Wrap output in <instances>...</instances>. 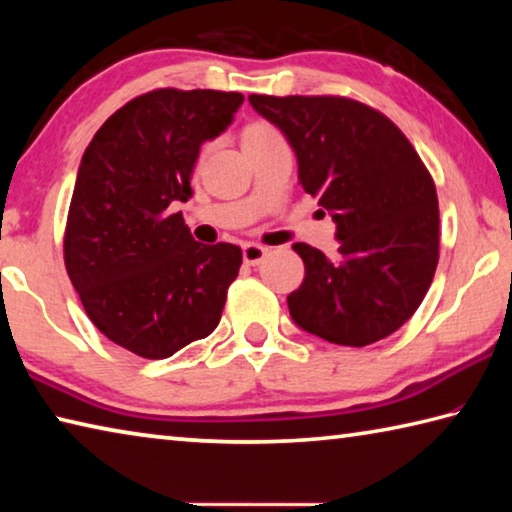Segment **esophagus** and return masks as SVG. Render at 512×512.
<instances>
[{
	"label": "esophagus",
	"mask_w": 512,
	"mask_h": 512,
	"mask_svg": "<svg viewBox=\"0 0 512 512\" xmlns=\"http://www.w3.org/2000/svg\"><path fill=\"white\" fill-rule=\"evenodd\" d=\"M266 255H268L266 246H259V244H246L244 246V262L250 264V266H257L259 262H264Z\"/></svg>",
	"instance_id": "esophagus-1"
}]
</instances>
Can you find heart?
Instances as JSON below:
<instances>
[{
	"mask_svg": "<svg viewBox=\"0 0 512 512\" xmlns=\"http://www.w3.org/2000/svg\"><path fill=\"white\" fill-rule=\"evenodd\" d=\"M271 131H275L273 126H268V124H250L246 131H244V137H253V135H262V133H271Z\"/></svg>",
	"mask_w": 512,
	"mask_h": 512,
	"instance_id": "heart-1",
	"label": "heart"
}]
</instances>
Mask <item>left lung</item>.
<instances>
[{
	"label": "left lung",
	"instance_id": "left-lung-1",
	"mask_svg": "<svg viewBox=\"0 0 512 512\" xmlns=\"http://www.w3.org/2000/svg\"><path fill=\"white\" fill-rule=\"evenodd\" d=\"M250 106L287 135L298 178L339 228V255L293 244L305 280L291 318L329 343L386 339L427 296L440 250L438 194L418 151L384 112L339 94L268 97Z\"/></svg>",
	"mask_w": 512,
	"mask_h": 512
}]
</instances>
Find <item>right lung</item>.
<instances>
[{
  "instance_id": "1",
  "label": "right lung",
  "mask_w": 512,
  "mask_h": 512,
  "mask_svg": "<svg viewBox=\"0 0 512 512\" xmlns=\"http://www.w3.org/2000/svg\"><path fill=\"white\" fill-rule=\"evenodd\" d=\"M244 94L158 88L106 119L83 153L63 237L65 268L99 332L144 359H167L219 325L241 248L203 246L173 201L205 140Z\"/></svg>"
}]
</instances>
